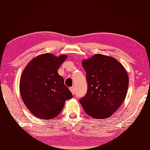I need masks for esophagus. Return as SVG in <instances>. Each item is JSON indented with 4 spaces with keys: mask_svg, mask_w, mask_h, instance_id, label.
<instances>
[{
    "mask_svg": "<svg viewBox=\"0 0 150 150\" xmlns=\"http://www.w3.org/2000/svg\"><path fill=\"white\" fill-rule=\"evenodd\" d=\"M69 90L71 91V92L73 93V95L75 94V88H74V87H70V88H69Z\"/></svg>",
    "mask_w": 150,
    "mask_h": 150,
    "instance_id": "34e87169",
    "label": "esophagus"
}]
</instances>
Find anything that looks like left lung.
<instances>
[{
	"label": "left lung",
	"mask_w": 150,
	"mask_h": 150,
	"mask_svg": "<svg viewBox=\"0 0 150 150\" xmlns=\"http://www.w3.org/2000/svg\"><path fill=\"white\" fill-rule=\"evenodd\" d=\"M88 90L79 101L85 112L96 119L108 118L125 100L129 77L127 71L115 58L96 54L84 60Z\"/></svg>",
	"instance_id": "obj_1"
}]
</instances>
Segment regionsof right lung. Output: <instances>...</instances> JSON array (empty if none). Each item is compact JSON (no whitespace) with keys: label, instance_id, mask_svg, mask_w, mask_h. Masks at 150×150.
Returning a JSON list of instances; mask_svg holds the SVG:
<instances>
[{"label":"right lung","instance_id":"add662e5","mask_svg":"<svg viewBox=\"0 0 150 150\" xmlns=\"http://www.w3.org/2000/svg\"><path fill=\"white\" fill-rule=\"evenodd\" d=\"M66 54L56 57L45 53L34 58L23 70L19 83L20 93L26 107L41 119L54 118L73 98L58 69Z\"/></svg>","mask_w":150,"mask_h":150}]
</instances>
